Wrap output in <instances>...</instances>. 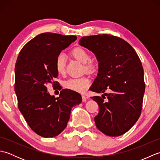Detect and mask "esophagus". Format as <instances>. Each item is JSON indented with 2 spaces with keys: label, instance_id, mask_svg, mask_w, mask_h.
<instances>
[{
  "label": "esophagus",
  "instance_id": "obj_1",
  "mask_svg": "<svg viewBox=\"0 0 160 160\" xmlns=\"http://www.w3.org/2000/svg\"><path fill=\"white\" fill-rule=\"evenodd\" d=\"M82 102H86L87 101V98L84 96H82Z\"/></svg>",
  "mask_w": 160,
  "mask_h": 160
}]
</instances>
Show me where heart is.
Listing matches in <instances>:
<instances>
[{
	"instance_id": "obj_1",
	"label": "heart",
	"mask_w": 160,
	"mask_h": 160,
	"mask_svg": "<svg viewBox=\"0 0 160 160\" xmlns=\"http://www.w3.org/2000/svg\"><path fill=\"white\" fill-rule=\"evenodd\" d=\"M73 56L75 58L79 60L83 64H85L84 68L87 71H91L93 69V65L91 63H87L90 59L89 54L87 51L82 47H76L71 52ZM66 66V57L63 53H60L57 56L55 67L56 70L59 74H62L65 71ZM91 84V80L89 77H80L73 78L66 80L64 82L63 86L64 88L71 91H76L78 93H84Z\"/></svg>"
}]
</instances>
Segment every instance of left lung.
<instances>
[{
    "instance_id": "obj_1",
    "label": "left lung",
    "mask_w": 160,
    "mask_h": 160,
    "mask_svg": "<svg viewBox=\"0 0 160 160\" xmlns=\"http://www.w3.org/2000/svg\"><path fill=\"white\" fill-rule=\"evenodd\" d=\"M79 45L91 51L98 61V73L90 90L104 93L91 98L99 106L94 118L97 128L111 137L130 130L142 111L145 91L144 69L134 49L119 37L108 34L84 36ZM107 90L110 93H104ZM107 96L108 102L103 101Z\"/></svg>"
}]
</instances>
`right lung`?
I'll use <instances>...</instances> for the list:
<instances>
[{
  "instance_id": "add662e5",
  "label": "right lung",
  "mask_w": 160,
  "mask_h": 160,
  "mask_svg": "<svg viewBox=\"0 0 160 160\" xmlns=\"http://www.w3.org/2000/svg\"><path fill=\"white\" fill-rule=\"evenodd\" d=\"M76 39V36L40 33L22 47L17 58L14 89L18 108L29 127L43 138L59 135L67 127L72 108L82 102L75 91L62 89L55 98L46 87L47 83H58L54 82L58 76L56 57Z\"/></svg>"
}]
</instances>
